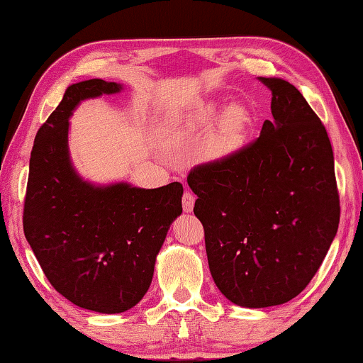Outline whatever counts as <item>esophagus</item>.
Instances as JSON below:
<instances>
[{
    "label": "esophagus",
    "instance_id": "34e87169",
    "mask_svg": "<svg viewBox=\"0 0 363 363\" xmlns=\"http://www.w3.org/2000/svg\"><path fill=\"white\" fill-rule=\"evenodd\" d=\"M195 200H196V198L193 196V193L185 191V195H183V201H182L183 211H185V213H191L193 208H195Z\"/></svg>",
    "mask_w": 363,
    "mask_h": 363
}]
</instances>
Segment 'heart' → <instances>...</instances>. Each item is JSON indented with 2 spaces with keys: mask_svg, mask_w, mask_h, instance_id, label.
<instances>
[{
  "mask_svg": "<svg viewBox=\"0 0 363 363\" xmlns=\"http://www.w3.org/2000/svg\"><path fill=\"white\" fill-rule=\"evenodd\" d=\"M221 106L215 101L201 104L178 122L177 132L182 137H200L210 130L206 138V153L211 158H225L236 153L246 140L252 123V113L245 104H230L220 112Z\"/></svg>",
  "mask_w": 363,
  "mask_h": 363,
  "instance_id": "1",
  "label": "heart"
}]
</instances>
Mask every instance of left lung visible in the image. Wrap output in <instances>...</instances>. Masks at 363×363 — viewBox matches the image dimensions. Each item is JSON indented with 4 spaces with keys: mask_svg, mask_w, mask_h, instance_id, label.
Returning a JSON list of instances; mask_svg holds the SVG:
<instances>
[{
    "mask_svg": "<svg viewBox=\"0 0 363 363\" xmlns=\"http://www.w3.org/2000/svg\"><path fill=\"white\" fill-rule=\"evenodd\" d=\"M261 81L272 92V118L259 137L186 178L213 281L228 301L250 309L284 304L306 289L340 218L325 127L292 84Z\"/></svg>",
    "mask_w": 363,
    "mask_h": 363,
    "instance_id": "obj_1",
    "label": "left lung"
}]
</instances>
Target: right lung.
I'll return each instance as SVG.
<instances>
[{
    "label": "right lung",
    "instance_id": "right-lung-1",
    "mask_svg": "<svg viewBox=\"0 0 363 363\" xmlns=\"http://www.w3.org/2000/svg\"><path fill=\"white\" fill-rule=\"evenodd\" d=\"M122 84H72L39 128L29 160L24 236L54 289L82 309L118 314L150 287L158 251L182 215V183L138 188L96 185L69 153V118L82 101L117 94Z\"/></svg>",
    "mask_w": 363,
    "mask_h": 363
}]
</instances>
